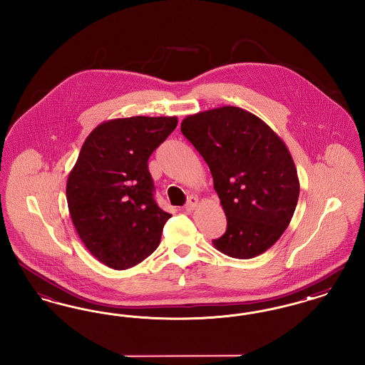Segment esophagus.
I'll use <instances>...</instances> for the list:
<instances>
[{
    "mask_svg": "<svg viewBox=\"0 0 365 365\" xmlns=\"http://www.w3.org/2000/svg\"><path fill=\"white\" fill-rule=\"evenodd\" d=\"M197 205H198V198L197 197H190L189 200H187V204H186V210L187 212H192L194 209L197 208Z\"/></svg>",
    "mask_w": 365,
    "mask_h": 365,
    "instance_id": "obj_1",
    "label": "esophagus"
}]
</instances>
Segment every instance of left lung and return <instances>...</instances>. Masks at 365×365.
<instances>
[{
	"instance_id": "obj_1",
	"label": "left lung",
	"mask_w": 365,
	"mask_h": 365,
	"mask_svg": "<svg viewBox=\"0 0 365 365\" xmlns=\"http://www.w3.org/2000/svg\"><path fill=\"white\" fill-rule=\"evenodd\" d=\"M180 131L204 157L227 217L215 249L234 259L268 250L289 226L299 195L293 157L256 115L222 106L186 116Z\"/></svg>"
}]
</instances>
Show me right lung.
Here are the masks:
<instances>
[{"instance_id": "add662e5", "label": "right lung", "mask_w": 365, "mask_h": 365, "mask_svg": "<svg viewBox=\"0 0 365 365\" xmlns=\"http://www.w3.org/2000/svg\"><path fill=\"white\" fill-rule=\"evenodd\" d=\"M176 124V116L112 119L83 142L67 179V202L79 238L109 268H131L160 243L171 215L153 198L148 160Z\"/></svg>"}]
</instances>
